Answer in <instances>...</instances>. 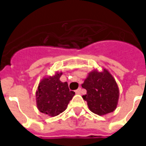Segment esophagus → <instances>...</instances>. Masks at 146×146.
Returning a JSON list of instances; mask_svg holds the SVG:
<instances>
[{
    "label": "esophagus",
    "instance_id": "esophagus-1",
    "mask_svg": "<svg viewBox=\"0 0 146 146\" xmlns=\"http://www.w3.org/2000/svg\"><path fill=\"white\" fill-rule=\"evenodd\" d=\"M76 93V94H80V92H81V88H79L77 89V90H76V92H75Z\"/></svg>",
    "mask_w": 146,
    "mask_h": 146
}]
</instances>
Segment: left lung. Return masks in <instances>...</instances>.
<instances>
[{"mask_svg": "<svg viewBox=\"0 0 146 146\" xmlns=\"http://www.w3.org/2000/svg\"><path fill=\"white\" fill-rule=\"evenodd\" d=\"M87 90L83 95L92 113L105 115L115 110L119 98V89L113 76L104 70L102 72L93 71L82 84Z\"/></svg>", "mask_w": 146, "mask_h": 146, "instance_id": "obj_1", "label": "left lung"}]
</instances>
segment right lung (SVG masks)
<instances>
[{
    "mask_svg": "<svg viewBox=\"0 0 146 146\" xmlns=\"http://www.w3.org/2000/svg\"><path fill=\"white\" fill-rule=\"evenodd\" d=\"M62 73L46 77L39 84L36 93L38 110L48 116H55L66 110L67 106L75 95L70 91L67 82L60 81Z\"/></svg>",
    "mask_w": 146,
    "mask_h": 146,
    "instance_id": "right-lung-1",
    "label": "right lung"
}]
</instances>
